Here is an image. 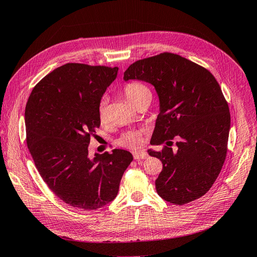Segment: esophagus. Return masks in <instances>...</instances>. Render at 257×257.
Masks as SVG:
<instances>
[{"instance_id": "obj_1", "label": "esophagus", "mask_w": 257, "mask_h": 257, "mask_svg": "<svg viewBox=\"0 0 257 257\" xmlns=\"http://www.w3.org/2000/svg\"><path fill=\"white\" fill-rule=\"evenodd\" d=\"M133 157H134L135 160L139 161V160L147 159L148 158V154L145 151H135V152H133Z\"/></svg>"}]
</instances>
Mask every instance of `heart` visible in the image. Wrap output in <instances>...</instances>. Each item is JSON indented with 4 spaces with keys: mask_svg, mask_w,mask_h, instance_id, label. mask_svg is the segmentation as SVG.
Instances as JSON below:
<instances>
[{
    "mask_svg": "<svg viewBox=\"0 0 257 257\" xmlns=\"http://www.w3.org/2000/svg\"><path fill=\"white\" fill-rule=\"evenodd\" d=\"M123 94L130 103L136 106L147 95L151 94V92L144 83L133 81L125 84V87L123 88ZM98 116L102 122L107 120V109L104 99L100 100L98 105ZM118 144L122 147L130 148V149H136V148H139L142 145V133L138 131L127 132V133L123 134L119 138Z\"/></svg>",
    "mask_w": 257,
    "mask_h": 257,
    "instance_id": "heart-1",
    "label": "heart"
}]
</instances>
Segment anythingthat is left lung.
Listing matches in <instances>:
<instances>
[{
    "mask_svg": "<svg viewBox=\"0 0 257 257\" xmlns=\"http://www.w3.org/2000/svg\"><path fill=\"white\" fill-rule=\"evenodd\" d=\"M123 79L151 83L160 99L148 150L163 163L155 180L159 195L174 205L195 200L210 190L227 153L230 113L220 84L208 69L175 53L164 52L136 61ZM176 138L177 149L169 146Z\"/></svg>",
    "mask_w": 257,
    "mask_h": 257,
    "instance_id": "left-lung-1",
    "label": "left lung"
}]
</instances>
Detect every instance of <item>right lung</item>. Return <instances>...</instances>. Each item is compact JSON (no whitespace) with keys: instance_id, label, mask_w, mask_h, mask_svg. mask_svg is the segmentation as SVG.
<instances>
[{"instance_id":"right-lung-1","label":"right lung","mask_w":257,"mask_h":257,"mask_svg":"<svg viewBox=\"0 0 257 257\" xmlns=\"http://www.w3.org/2000/svg\"><path fill=\"white\" fill-rule=\"evenodd\" d=\"M118 69L67 63L45 76L28 99L27 144L35 166L48 188L75 208L109 204L133 161L122 149L89 157L90 138L100 125L99 102Z\"/></svg>"}]
</instances>
